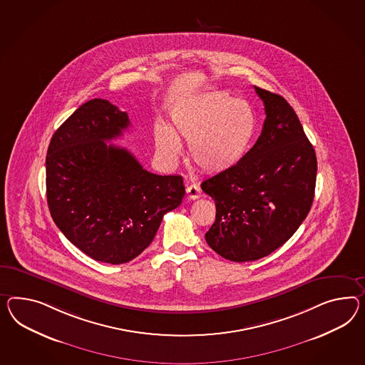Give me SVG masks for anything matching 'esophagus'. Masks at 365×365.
<instances>
[{"label":"esophagus","mask_w":365,"mask_h":365,"mask_svg":"<svg viewBox=\"0 0 365 365\" xmlns=\"http://www.w3.org/2000/svg\"><path fill=\"white\" fill-rule=\"evenodd\" d=\"M187 198H190V200H196L201 195V189L196 184H190V185H187Z\"/></svg>","instance_id":"obj_1"}]
</instances>
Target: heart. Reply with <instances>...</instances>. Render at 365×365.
<instances>
[{"label": "heart", "instance_id": "b5f03b06", "mask_svg": "<svg viewBox=\"0 0 365 365\" xmlns=\"http://www.w3.org/2000/svg\"><path fill=\"white\" fill-rule=\"evenodd\" d=\"M255 115L250 104L226 93L189 96L172 113V130L160 125L156 147L168 160L181 153L180 140L187 141L189 158L207 173L235 167L250 148L255 133Z\"/></svg>", "mask_w": 365, "mask_h": 365}]
</instances>
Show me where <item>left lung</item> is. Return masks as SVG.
I'll return each instance as SVG.
<instances>
[{
    "label": "left lung",
    "mask_w": 365,
    "mask_h": 365,
    "mask_svg": "<svg viewBox=\"0 0 365 365\" xmlns=\"http://www.w3.org/2000/svg\"><path fill=\"white\" fill-rule=\"evenodd\" d=\"M264 104L261 136L235 167L201 187L215 200L207 245L233 262L257 261L287 242L309 215L317 155L287 101L254 87Z\"/></svg>",
    "instance_id": "obj_1"
}]
</instances>
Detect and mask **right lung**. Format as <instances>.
I'll use <instances>...</instances> for the list:
<instances>
[{"label":"right lung","mask_w":365,"mask_h":365,"mask_svg":"<svg viewBox=\"0 0 365 365\" xmlns=\"http://www.w3.org/2000/svg\"><path fill=\"white\" fill-rule=\"evenodd\" d=\"M128 127L127 113L93 99L56 130L47 150V205L54 222L86 255L111 264L144 252L164 215L185 195L181 176L150 173L131 152L106 143Z\"/></svg>","instance_id":"right-lung-1"}]
</instances>
